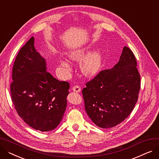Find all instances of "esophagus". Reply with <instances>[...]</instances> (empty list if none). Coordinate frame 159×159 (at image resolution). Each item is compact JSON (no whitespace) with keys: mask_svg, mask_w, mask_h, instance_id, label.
<instances>
[{"mask_svg":"<svg viewBox=\"0 0 159 159\" xmlns=\"http://www.w3.org/2000/svg\"><path fill=\"white\" fill-rule=\"evenodd\" d=\"M72 89H73V91H75V92H77V93H79V92H80V88L79 86H73Z\"/></svg>","mask_w":159,"mask_h":159,"instance_id":"obj_1","label":"esophagus"}]
</instances>
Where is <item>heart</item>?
<instances>
[{
    "instance_id": "b5f03b06",
    "label": "heart",
    "mask_w": 159,
    "mask_h": 159,
    "mask_svg": "<svg viewBox=\"0 0 159 159\" xmlns=\"http://www.w3.org/2000/svg\"><path fill=\"white\" fill-rule=\"evenodd\" d=\"M88 52L85 49H77L71 52L69 54V58L72 61H79L84 58ZM102 57L101 52L97 51L89 55L86 57L80 64L82 72L87 77H93L99 71L102 65ZM61 66L66 71H71V66L66 61H61Z\"/></svg>"
}]
</instances>
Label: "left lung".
<instances>
[{"label":"left lung","mask_w":159,"mask_h":159,"mask_svg":"<svg viewBox=\"0 0 159 159\" xmlns=\"http://www.w3.org/2000/svg\"><path fill=\"white\" fill-rule=\"evenodd\" d=\"M131 50L124 46L119 61L100 71L82 89L86 111L95 124L110 128L126 119L138 101L140 76Z\"/></svg>","instance_id":"1"}]
</instances>
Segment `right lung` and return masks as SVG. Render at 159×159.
<instances>
[{
	"label": "right lung",
	"mask_w": 159,
	"mask_h": 159,
	"mask_svg": "<svg viewBox=\"0 0 159 159\" xmlns=\"http://www.w3.org/2000/svg\"><path fill=\"white\" fill-rule=\"evenodd\" d=\"M12 79L11 100L23 120L40 131L55 129L66 110L70 84L46 71V61L36 51L33 37L16 55Z\"/></svg>",
	"instance_id": "add662e5"
}]
</instances>
